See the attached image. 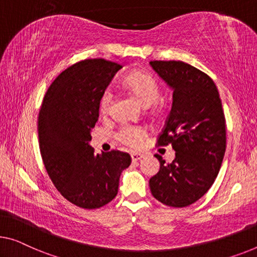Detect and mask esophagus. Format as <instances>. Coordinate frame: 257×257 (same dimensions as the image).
<instances>
[{
  "instance_id": "obj_1",
  "label": "esophagus",
  "mask_w": 257,
  "mask_h": 257,
  "mask_svg": "<svg viewBox=\"0 0 257 257\" xmlns=\"http://www.w3.org/2000/svg\"><path fill=\"white\" fill-rule=\"evenodd\" d=\"M142 158H143V155H141V153H137V152H133L132 153L133 162H139V160H141Z\"/></svg>"
}]
</instances>
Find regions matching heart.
Returning a JSON list of instances; mask_svg holds the SVG:
<instances>
[{
    "label": "heart",
    "mask_w": 257,
    "mask_h": 257,
    "mask_svg": "<svg viewBox=\"0 0 257 257\" xmlns=\"http://www.w3.org/2000/svg\"><path fill=\"white\" fill-rule=\"evenodd\" d=\"M124 90L133 94L142 105L151 106L158 100L160 95V87L155 77L147 72H133L123 79ZM113 104V94L109 90H106L102 93L99 100V110L102 115L109 113L110 107ZM145 130L141 127L128 125L120 129L117 133V139L123 144L129 147L139 148L145 137Z\"/></svg>",
    "instance_id": "1"
}]
</instances>
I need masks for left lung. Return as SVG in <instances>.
Returning <instances> with one entry per match:
<instances>
[{
  "instance_id": "1",
  "label": "left lung",
  "mask_w": 257,
  "mask_h": 257,
  "mask_svg": "<svg viewBox=\"0 0 257 257\" xmlns=\"http://www.w3.org/2000/svg\"><path fill=\"white\" fill-rule=\"evenodd\" d=\"M160 78L173 90V102L158 145L172 144L175 158L150 179L153 197L163 204L185 208L210 189L226 150V124L216 84L204 72L182 61H151Z\"/></svg>"
}]
</instances>
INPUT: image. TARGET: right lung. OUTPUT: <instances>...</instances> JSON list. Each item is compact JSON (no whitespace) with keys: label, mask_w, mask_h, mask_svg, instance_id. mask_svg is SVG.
<instances>
[{"label":"right lung","mask_w":257,"mask_h":257,"mask_svg":"<svg viewBox=\"0 0 257 257\" xmlns=\"http://www.w3.org/2000/svg\"><path fill=\"white\" fill-rule=\"evenodd\" d=\"M121 64L84 60L57 76L45 94L38 120L39 147L56 189L72 204L98 209L116 196L128 153L95 155L91 130L99 117V100Z\"/></svg>","instance_id":"right-lung-1"}]
</instances>
